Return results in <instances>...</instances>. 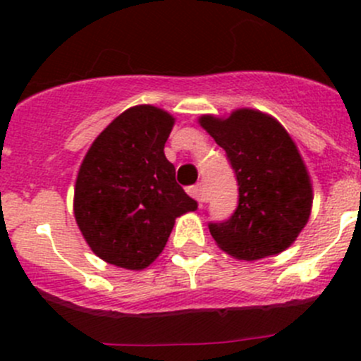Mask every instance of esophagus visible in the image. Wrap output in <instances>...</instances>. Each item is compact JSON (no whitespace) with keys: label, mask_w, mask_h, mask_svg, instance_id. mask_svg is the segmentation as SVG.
Instances as JSON below:
<instances>
[{"label":"esophagus","mask_w":361,"mask_h":361,"mask_svg":"<svg viewBox=\"0 0 361 361\" xmlns=\"http://www.w3.org/2000/svg\"><path fill=\"white\" fill-rule=\"evenodd\" d=\"M188 194H190L195 201H199V202L206 201V192H204V185H201V183H197V185H194V187L188 188Z\"/></svg>","instance_id":"34e87169"}]
</instances>
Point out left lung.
<instances>
[{
    "mask_svg": "<svg viewBox=\"0 0 361 361\" xmlns=\"http://www.w3.org/2000/svg\"><path fill=\"white\" fill-rule=\"evenodd\" d=\"M199 123L225 150L239 185L234 214L209 224L216 245L248 262L290 248L311 214L312 185L285 127L251 108L228 116L202 115Z\"/></svg>",
    "mask_w": 361,
    "mask_h": 361,
    "instance_id": "8db88e82",
    "label": "left lung"
}]
</instances>
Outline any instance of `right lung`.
Returning <instances> with one entry per match:
<instances>
[{"mask_svg":"<svg viewBox=\"0 0 361 361\" xmlns=\"http://www.w3.org/2000/svg\"><path fill=\"white\" fill-rule=\"evenodd\" d=\"M173 126L171 113L137 104L120 113L83 157L73 211L101 260L143 271L162 253L174 220L197 209L164 155Z\"/></svg>","mask_w":361,"mask_h":361,"instance_id":"right-lung-1","label":"right lung"}]
</instances>
